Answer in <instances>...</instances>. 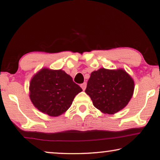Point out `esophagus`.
<instances>
[{
  "instance_id": "1",
  "label": "esophagus",
  "mask_w": 160,
  "mask_h": 160,
  "mask_svg": "<svg viewBox=\"0 0 160 160\" xmlns=\"http://www.w3.org/2000/svg\"><path fill=\"white\" fill-rule=\"evenodd\" d=\"M80 87H81V88H82V89L83 90H85V89H86V87H87V83L86 82H83L82 84H81Z\"/></svg>"
}]
</instances>
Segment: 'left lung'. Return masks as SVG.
I'll list each match as a JSON object with an SVG mask.
<instances>
[{"label": "left lung", "mask_w": 160, "mask_h": 160, "mask_svg": "<svg viewBox=\"0 0 160 160\" xmlns=\"http://www.w3.org/2000/svg\"><path fill=\"white\" fill-rule=\"evenodd\" d=\"M133 90L134 81L125 70L100 68L91 73L85 92L97 109L113 114L128 104Z\"/></svg>", "instance_id": "obj_1"}]
</instances>
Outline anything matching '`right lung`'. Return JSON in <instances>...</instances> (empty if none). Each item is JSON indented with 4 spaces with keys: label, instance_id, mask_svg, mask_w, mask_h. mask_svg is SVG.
Listing matches in <instances>:
<instances>
[{
    "label": "right lung",
    "instance_id": "add662e5",
    "mask_svg": "<svg viewBox=\"0 0 160 160\" xmlns=\"http://www.w3.org/2000/svg\"><path fill=\"white\" fill-rule=\"evenodd\" d=\"M80 87L62 70L42 69L29 84V97L35 107L51 116H58L69 109Z\"/></svg>",
    "mask_w": 160,
    "mask_h": 160
}]
</instances>
